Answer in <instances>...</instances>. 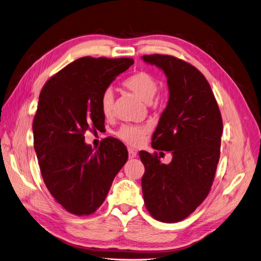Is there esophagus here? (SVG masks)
<instances>
[{"label":"esophagus","instance_id":"1","mask_svg":"<svg viewBox=\"0 0 261 261\" xmlns=\"http://www.w3.org/2000/svg\"><path fill=\"white\" fill-rule=\"evenodd\" d=\"M136 154H137V152H136L135 150H134V149H128V157H129L130 159L135 158Z\"/></svg>","mask_w":261,"mask_h":261}]
</instances>
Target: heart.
Here are the masks:
<instances>
[{"instance_id":"heart-1","label":"heart","mask_w":261,"mask_h":261,"mask_svg":"<svg viewBox=\"0 0 261 261\" xmlns=\"http://www.w3.org/2000/svg\"><path fill=\"white\" fill-rule=\"evenodd\" d=\"M124 86L135 93L140 100L145 103H150L159 90V83L154 76L148 72H137L126 79ZM101 112L105 117H110L114 110V92L111 88L105 89L100 100ZM148 133V126L146 125H122L116 132V136L133 147L142 145L146 134Z\"/></svg>"}]
</instances>
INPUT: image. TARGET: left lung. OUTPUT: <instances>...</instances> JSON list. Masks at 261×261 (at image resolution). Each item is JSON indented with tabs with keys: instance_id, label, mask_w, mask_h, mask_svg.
<instances>
[{
	"instance_id": "1",
	"label": "left lung",
	"mask_w": 261,
	"mask_h": 261,
	"mask_svg": "<svg viewBox=\"0 0 261 261\" xmlns=\"http://www.w3.org/2000/svg\"><path fill=\"white\" fill-rule=\"evenodd\" d=\"M143 60L167 76L169 100L152 135L156 150L171 151L170 164L139 151L145 166L142 189L150 215L165 223L185 220L205 200L221 153L223 121L207 80L190 63L168 55Z\"/></svg>"
}]
</instances>
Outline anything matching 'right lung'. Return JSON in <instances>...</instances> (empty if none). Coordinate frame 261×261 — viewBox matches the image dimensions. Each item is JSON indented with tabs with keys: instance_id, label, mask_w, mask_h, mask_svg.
I'll return each instance as SVG.
<instances>
[{
	"instance_id": "obj_1",
	"label": "right lung",
	"mask_w": 261,
	"mask_h": 261,
	"mask_svg": "<svg viewBox=\"0 0 261 261\" xmlns=\"http://www.w3.org/2000/svg\"><path fill=\"white\" fill-rule=\"evenodd\" d=\"M133 63L130 58L83 57L41 89L33 122L34 148L47 189L71 214L94 213L127 161V148L118 139H103L94 151L84 142V133L104 127L101 95Z\"/></svg>"
}]
</instances>
